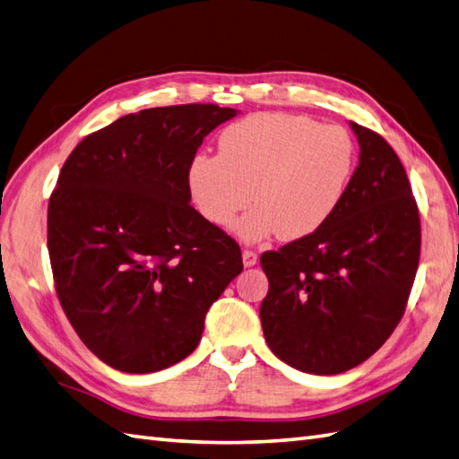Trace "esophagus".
Wrapping results in <instances>:
<instances>
[{
    "mask_svg": "<svg viewBox=\"0 0 459 459\" xmlns=\"http://www.w3.org/2000/svg\"><path fill=\"white\" fill-rule=\"evenodd\" d=\"M242 262H244V265H247V268H250V265L258 262V254H255L254 250H244L242 252Z\"/></svg>",
    "mask_w": 459,
    "mask_h": 459,
    "instance_id": "1",
    "label": "esophagus"
}]
</instances>
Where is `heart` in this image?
<instances>
[{"mask_svg": "<svg viewBox=\"0 0 459 459\" xmlns=\"http://www.w3.org/2000/svg\"><path fill=\"white\" fill-rule=\"evenodd\" d=\"M356 168V146L346 129L291 113H255L229 126L219 156H197L189 187L209 222H238L244 240L278 232L283 240L308 237L334 215Z\"/></svg>", "mask_w": 459, "mask_h": 459, "instance_id": "b5f03b06", "label": "heart"}]
</instances>
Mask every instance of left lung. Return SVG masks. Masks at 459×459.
Returning a JSON list of instances; mask_svg holds the SVG:
<instances>
[{"label":"left lung","instance_id":"left-lung-1","mask_svg":"<svg viewBox=\"0 0 459 459\" xmlns=\"http://www.w3.org/2000/svg\"><path fill=\"white\" fill-rule=\"evenodd\" d=\"M350 125L359 164L334 215L260 255L265 342L305 374H342L376 354L404 315L420 260L419 207L399 156L376 131Z\"/></svg>","mask_w":459,"mask_h":459}]
</instances>
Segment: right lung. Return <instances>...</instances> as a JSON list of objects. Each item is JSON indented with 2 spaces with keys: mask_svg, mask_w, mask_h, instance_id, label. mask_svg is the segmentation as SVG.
Returning <instances> with one entry per match:
<instances>
[{
  "mask_svg": "<svg viewBox=\"0 0 459 459\" xmlns=\"http://www.w3.org/2000/svg\"><path fill=\"white\" fill-rule=\"evenodd\" d=\"M234 115L215 103L125 115L60 169L47 222L58 301L82 342L125 374L189 356L242 272L237 240L189 205L197 148Z\"/></svg>",
  "mask_w": 459,
  "mask_h": 459,
  "instance_id": "1",
  "label": "right lung"
}]
</instances>
